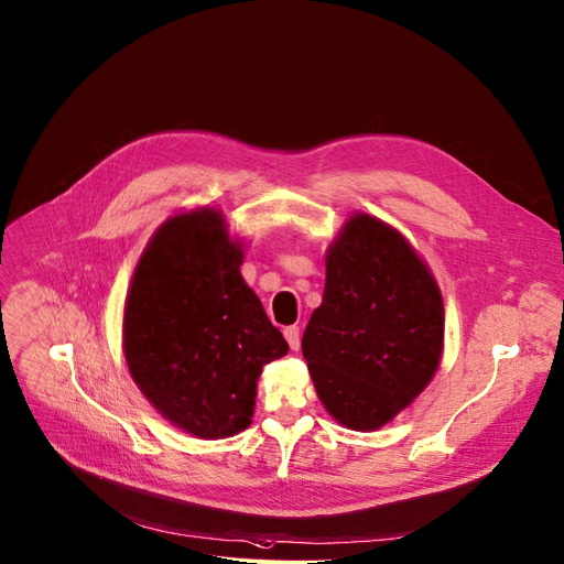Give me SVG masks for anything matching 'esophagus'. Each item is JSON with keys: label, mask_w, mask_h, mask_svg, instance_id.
<instances>
[{"label": "esophagus", "mask_w": 564, "mask_h": 564, "mask_svg": "<svg viewBox=\"0 0 564 564\" xmlns=\"http://www.w3.org/2000/svg\"><path fill=\"white\" fill-rule=\"evenodd\" d=\"M284 339H286V344H289L291 350H297V348H301V329H297L295 325L286 327V329H284Z\"/></svg>", "instance_id": "obj_1"}]
</instances>
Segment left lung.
Here are the masks:
<instances>
[{"label": "left lung", "mask_w": 564, "mask_h": 564, "mask_svg": "<svg viewBox=\"0 0 564 564\" xmlns=\"http://www.w3.org/2000/svg\"><path fill=\"white\" fill-rule=\"evenodd\" d=\"M442 352L433 271L393 225L350 214L327 248L323 303L303 335L318 401L348 430H378L435 378Z\"/></svg>", "instance_id": "8db88e82"}]
</instances>
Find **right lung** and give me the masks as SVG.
Here are the masks:
<instances>
[{
  "label": "right lung",
  "mask_w": 564,
  "mask_h": 564,
  "mask_svg": "<svg viewBox=\"0 0 564 564\" xmlns=\"http://www.w3.org/2000/svg\"><path fill=\"white\" fill-rule=\"evenodd\" d=\"M243 250L220 209L180 212L156 227L124 297L131 378L165 421L197 440L243 433L261 369L289 352L241 275Z\"/></svg>",
  "instance_id": "right-lung-1"
}]
</instances>
